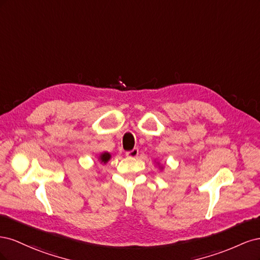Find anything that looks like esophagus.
<instances>
[{"label": "esophagus", "instance_id": "obj_1", "mask_svg": "<svg viewBox=\"0 0 260 260\" xmlns=\"http://www.w3.org/2000/svg\"><path fill=\"white\" fill-rule=\"evenodd\" d=\"M125 155H127L128 157H132V158H133V157H137L139 155V149L138 148H133L132 151H129V152L125 153Z\"/></svg>", "mask_w": 260, "mask_h": 260}]
</instances>
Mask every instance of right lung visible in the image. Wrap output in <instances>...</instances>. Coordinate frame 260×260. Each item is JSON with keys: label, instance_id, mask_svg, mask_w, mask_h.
Returning a JSON list of instances; mask_svg holds the SVG:
<instances>
[{"label": "right lung", "instance_id": "add662e5", "mask_svg": "<svg viewBox=\"0 0 260 260\" xmlns=\"http://www.w3.org/2000/svg\"><path fill=\"white\" fill-rule=\"evenodd\" d=\"M111 154L109 153H107V152H104V153H102L101 155H100V157H99V159L101 160V162H103V164H106L109 159H111Z\"/></svg>", "mask_w": 260, "mask_h": 260}]
</instances>
